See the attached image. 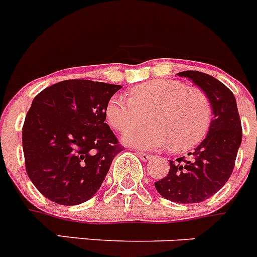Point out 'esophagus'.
<instances>
[{"mask_svg":"<svg viewBox=\"0 0 257 257\" xmlns=\"http://www.w3.org/2000/svg\"><path fill=\"white\" fill-rule=\"evenodd\" d=\"M137 156L142 160V161H148V160H151L152 158V155H150V153H146V152H137Z\"/></svg>","mask_w":257,"mask_h":257,"instance_id":"34e87169","label":"esophagus"}]
</instances>
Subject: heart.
<instances>
[{
    "label": "heart",
    "instance_id": "1",
    "mask_svg": "<svg viewBox=\"0 0 257 257\" xmlns=\"http://www.w3.org/2000/svg\"><path fill=\"white\" fill-rule=\"evenodd\" d=\"M150 116L152 124L136 128ZM106 117L115 131L125 132L123 141L142 150L170 146L174 152H186L203 142L212 124L209 97L198 87L177 80H152L129 91V99L112 96Z\"/></svg>",
    "mask_w": 257,
    "mask_h": 257
}]
</instances>
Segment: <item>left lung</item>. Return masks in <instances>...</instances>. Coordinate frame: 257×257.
Instances as JSON below:
<instances>
[{
  "label": "left lung",
  "instance_id": "8db88e82",
  "mask_svg": "<svg viewBox=\"0 0 257 257\" xmlns=\"http://www.w3.org/2000/svg\"><path fill=\"white\" fill-rule=\"evenodd\" d=\"M190 78L212 102L213 120L205 140L188 153L170 161V171L156 181V190L175 203H200L228 181L242 141V126L232 91L217 78L198 71L177 73Z\"/></svg>",
  "mask_w": 257,
  "mask_h": 257
}]
</instances>
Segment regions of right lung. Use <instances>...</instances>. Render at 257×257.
Here are the masks:
<instances>
[{"label": "right lung", "mask_w": 257, "mask_h": 257, "mask_svg": "<svg viewBox=\"0 0 257 257\" xmlns=\"http://www.w3.org/2000/svg\"><path fill=\"white\" fill-rule=\"evenodd\" d=\"M120 85L67 80L38 93L23 125L29 179L49 200L81 204L101 186L123 151L109 128L106 106Z\"/></svg>", "instance_id": "add662e5"}]
</instances>
